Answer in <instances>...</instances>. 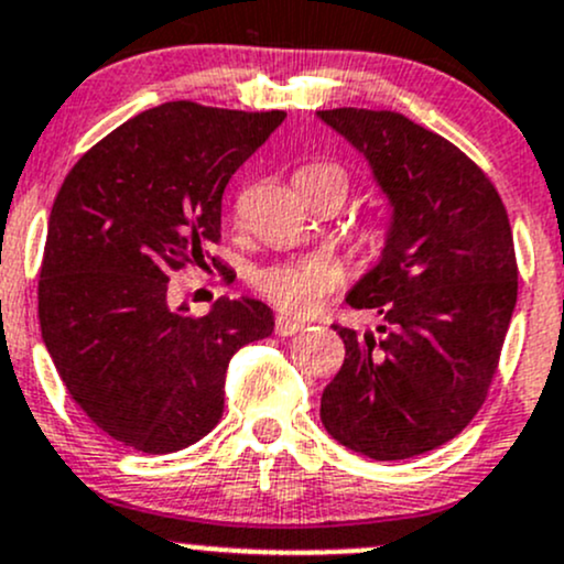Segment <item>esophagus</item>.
Here are the masks:
<instances>
[{"instance_id": "34e87169", "label": "esophagus", "mask_w": 564, "mask_h": 564, "mask_svg": "<svg viewBox=\"0 0 564 564\" xmlns=\"http://www.w3.org/2000/svg\"><path fill=\"white\" fill-rule=\"evenodd\" d=\"M302 329H305V324H302V321L286 318V315H281V318L275 321V334H278V337H294V334H300Z\"/></svg>"}]
</instances>
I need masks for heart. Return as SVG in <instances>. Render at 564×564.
<instances>
[{
	"instance_id": "obj_1",
	"label": "heart",
	"mask_w": 564,
	"mask_h": 564,
	"mask_svg": "<svg viewBox=\"0 0 564 564\" xmlns=\"http://www.w3.org/2000/svg\"><path fill=\"white\" fill-rule=\"evenodd\" d=\"M300 173H313V176L334 178L343 189L348 192V173L339 169L337 163H311ZM388 240V230L382 221H372L358 235V243L367 251H380ZM339 268L324 257H307V259H292V262H278L270 268L259 270L253 278V286L264 300L281 307L283 313L305 315L315 311L326 296L339 289Z\"/></svg>"
}]
</instances>
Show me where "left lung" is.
I'll list each match as a JSON object with an SVG mask.
<instances>
[{"label": "left lung", "instance_id": "left-lung-1", "mask_svg": "<svg viewBox=\"0 0 564 564\" xmlns=\"http://www.w3.org/2000/svg\"><path fill=\"white\" fill-rule=\"evenodd\" d=\"M321 120L367 158L391 221L380 262L345 302L375 329L334 326L345 364L321 423L372 460L442 447L485 404L517 305L509 214L485 171L399 111L326 109Z\"/></svg>", "mask_w": 564, "mask_h": 564}]
</instances>
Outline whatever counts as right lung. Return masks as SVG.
I'll return each mask as SVG.
<instances>
[{"label":"right lung","mask_w":564,"mask_h":564,"mask_svg":"<svg viewBox=\"0 0 564 564\" xmlns=\"http://www.w3.org/2000/svg\"><path fill=\"white\" fill-rule=\"evenodd\" d=\"M283 117L192 101L147 109L85 152L55 195L42 339L79 410L126 447L165 455L200 442L225 410L230 358L272 334L264 302L219 296L189 315L169 278L206 264L227 182Z\"/></svg>","instance_id":"add662e5"}]
</instances>
